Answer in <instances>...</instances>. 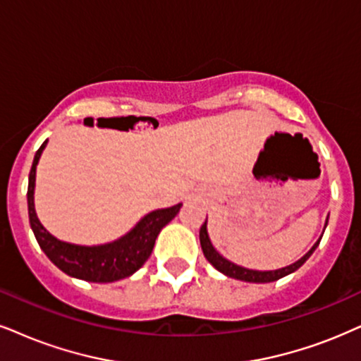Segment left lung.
I'll use <instances>...</instances> for the list:
<instances>
[{"mask_svg": "<svg viewBox=\"0 0 361 361\" xmlns=\"http://www.w3.org/2000/svg\"><path fill=\"white\" fill-rule=\"evenodd\" d=\"M320 240H318L317 243L313 245V248L310 250V252L305 255L303 258H300L298 262L293 263V264H290V267L280 268V270H273V271H257V270H246V268L238 267V264L228 262V259L223 258L221 255L213 248L212 241H209V238H208L207 221H204L203 225H202V228H200V243H202V250H203L204 258H207L208 262L212 263L218 271L225 273L226 276L236 278V280L250 281V283H270V281H276V280H280V278L290 275V273H293L295 270H298V268L302 267V264L310 258V255L314 252V248H317L318 243H320Z\"/></svg>", "mask_w": 361, "mask_h": 361, "instance_id": "1", "label": "left lung"}]
</instances>
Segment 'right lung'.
I'll list each match as a JSON object with an SVG mask.
<instances>
[{"label":"right lung","instance_id":"right-lung-1","mask_svg":"<svg viewBox=\"0 0 361 361\" xmlns=\"http://www.w3.org/2000/svg\"><path fill=\"white\" fill-rule=\"evenodd\" d=\"M44 147H47V141L41 145L35 154L28 181L30 225L41 250L59 270L65 271L70 276L80 278V280L109 283L133 275L149 258L158 233L161 231L163 226L168 225L176 216L181 208V203L147 214L130 233L113 241V243L102 246H80L59 241L44 230L35 212L33 193L36 165H38V159Z\"/></svg>","mask_w":361,"mask_h":361}]
</instances>
